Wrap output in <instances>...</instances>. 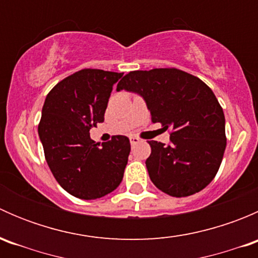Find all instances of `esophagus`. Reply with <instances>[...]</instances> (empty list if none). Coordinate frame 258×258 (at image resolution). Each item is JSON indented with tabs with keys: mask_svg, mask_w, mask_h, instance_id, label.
<instances>
[{
	"mask_svg": "<svg viewBox=\"0 0 258 258\" xmlns=\"http://www.w3.org/2000/svg\"><path fill=\"white\" fill-rule=\"evenodd\" d=\"M141 141V140L139 139V137H136V136H132V137H130V142H131V145L134 146V145H136V144H139V142Z\"/></svg>",
	"mask_w": 258,
	"mask_h": 258,
	"instance_id": "1",
	"label": "esophagus"
}]
</instances>
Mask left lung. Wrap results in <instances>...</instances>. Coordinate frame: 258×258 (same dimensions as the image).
<instances>
[{"instance_id": "8db88e82", "label": "left lung", "mask_w": 258, "mask_h": 258, "mask_svg": "<svg viewBox=\"0 0 258 258\" xmlns=\"http://www.w3.org/2000/svg\"><path fill=\"white\" fill-rule=\"evenodd\" d=\"M137 93L153 123L171 130L168 145L150 141L148 175L158 189L173 197L200 192L215 178L226 148L225 114L212 90L176 69L132 71L117 91Z\"/></svg>"}]
</instances>
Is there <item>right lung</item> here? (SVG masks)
I'll list each match as a JSON object with an SVG mask.
<instances>
[{"label": "right lung", "mask_w": 258, "mask_h": 258, "mask_svg": "<svg viewBox=\"0 0 258 258\" xmlns=\"http://www.w3.org/2000/svg\"><path fill=\"white\" fill-rule=\"evenodd\" d=\"M123 74L81 70L57 83L42 107L38 136L52 175L70 195L96 200L118 187L131 145L126 136L96 144L90 130L105 119L112 86Z\"/></svg>", "instance_id": "obj_1"}]
</instances>
